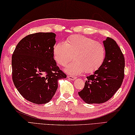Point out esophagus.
I'll return each instance as SVG.
<instances>
[{
	"label": "esophagus",
	"instance_id": "34e87169",
	"mask_svg": "<svg viewBox=\"0 0 135 135\" xmlns=\"http://www.w3.org/2000/svg\"><path fill=\"white\" fill-rule=\"evenodd\" d=\"M68 78L70 79V80H72V81H73V80H75L76 79V77L74 76H73V75H68Z\"/></svg>",
	"mask_w": 135,
	"mask_h": 135
}]
</instances>
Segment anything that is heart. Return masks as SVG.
I'll use <instances>...</instances> for the list:
<instances>
[{
  "mask_svg": "<svg viewBox=\"0 0 135 135\" xmlns=\"http://www.w3.org/2000/svg\"><path fill=\"white\" fill-rule=\"evenodd\" d=\"M54 59L57 64L66 65L65 71L71 74L82 72H95L101 67L105 59V50L102 43L84 35H73L68 37L64 44L58 43L53 47Z\"/></svg>",
  "mask_w": 135,
  "mask_h": 135,
  "instance_id": "1",
  "label": "heart"
}]
</instances>
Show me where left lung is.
Masks as SVG:
<instances>
[{"label":"left lung","mask_w":135,"mask_h":135,"mask_svg":"<svg viewBox=\"0 0 135 135\" xmlns=\"http://www.w3.org/2000/svg\"><path fill=\"white\" fill-rule=\"evenodd\" d=\"M105 59L93 75L87 76L79 96L88 104H101L110 99L119 89L124 78L125 59L121 49L113 39L103 41Z\"/></svg>","instance_id":"obj_1"}]
</instances>
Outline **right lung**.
<instances>
[{
    "instance_id": "1",
    "label": "right lung",
    "mask_w": 135,
    "mask_h": 135,
    "mask_svg": "<svg viewBox=\"0 0 135 135\" xmlns=\"http://www.w3.org/2000/svg\"><path fill=\"white\" fill-rule=\"evenodd\" d=\"M56 34H30L17 44L11 59L12 79L24 99L37 104L52 99L58 81L67 75L57 66L53 50Z\"/></svg>"
}]
</instances>
